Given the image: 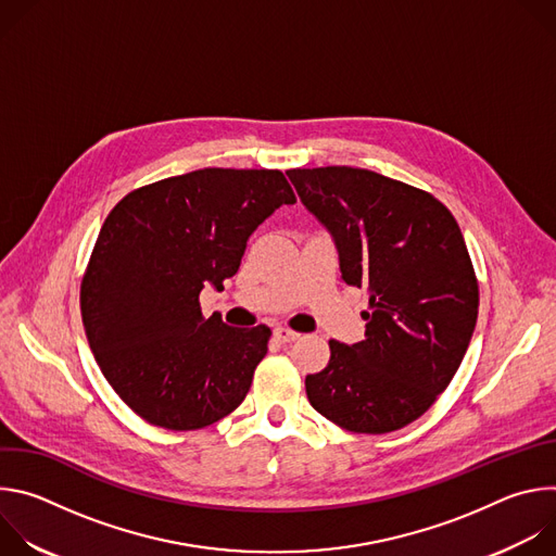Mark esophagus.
Here are the masks:
<instances>
[{
	"instance_id": "1",
	"label": "esophagus",
	"mask_w": 556,
	"mask_h": 556,
	"mask_svg": "<svg viewBox=\"0 0 556 556\" xmlns=\"http://www.w3.org/2000/svg\"><path fill=\"white\" fill-rule=\"evenodd\" d=\"M299 337H301V334L294 332V330H290V328H283V326L275 328V339L281 341V343H294Z\"/></svg>"
}]
</instances>
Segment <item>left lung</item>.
<instances>
[{
	"mask_svg": "<svg viewBox=\"0 0 556 556\" xmlns=\"http://www.w3.org/2000/svg\"><path fill=\"white\" fill-rule=\"evenodd\" d=\"M334 235L341 279L365 288V341H330L305 376L309 405L352 433L418 420L453 380L478 321L480 283L453 213L429 191L356 167L288 169Z\"/></svg>",
	"mask_w": 556,
	"mask_h": 556,
	"instance_id": "1",
	"label": "left lung"
}]
</instances>
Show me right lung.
<instances>
[{
    "mask_svg": "<svg viewBox=\"0 0 556 556\" xmlns=\"http://www.w3.org/2000/svg\"><path fill=\"white\" fill-rule=\"evenodd\" d=\"M294 191L279 169H198L129 191L108 215L81 279L92 354L142 420L204 429L242 405L270 328H230L202 314L224 290L251 232Z\"/></svg>",
    "mask_w": 556,
    "mask_h": 556,
    "instance_id": "1",
    "label": "right lung"
}]
</instances>
